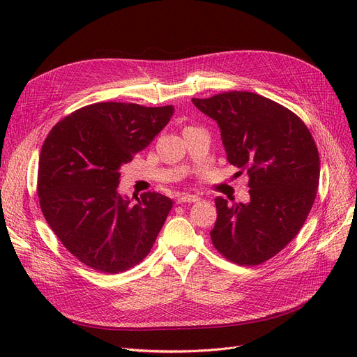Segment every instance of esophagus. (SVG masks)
<instances>
[{
  "label": "esophagus",
  "instance_id": "34e87169",
  "mask_svg": "<svg viewBox=\"0 0 357 357\" xmlns=\"http://www.w3.org/2000/svg\"><path fill=\"white\" fill-rule=\"evenodd\" d=\"M199 198L197 195H192V194H183L181 197L176 198V202L178 204H185V202H197Z\"/></svg>",
  "mask_w": 357,
  "mask_h": 357
}]
</instances>
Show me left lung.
<instances>
[{
	"label": "left lung",
	"mask_w": 357,
	"mask_h": 357,
	"mask_svg": "<svg viewBox=\"0 0 357 357\" xmlns=\"http://www.w3.org/2000/svg\"><path fill=\"white\" fill-rule=\"evenodd\" d=\"M217 121L227 160L249 175L248 204L215 198L214 248L241 266L282 250L304 226L320 181V156L310 130L292 111L248 91L192 98Z\"/></svg>",
	"instance_id": "8db88e82"
}]
</instances>
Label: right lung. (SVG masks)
<instances>
[{"label":"right lung","instance_id":"right-lung-1","mask_svg":"<svg viewBox=\"0 0 357 357\" xmlns=\"http://www.w3.org/2000/svg\"><path fill=\"white\" fill-rule=\"evenodd\" d=\"M174 116V107L97 102L61 120L39 159L37 194L62 245L84 265L120 273L149 255L172 199L119 192L120 167L146 149Z\"/></svg>","mask_w":357,"mask_h":357}]
</instances>
